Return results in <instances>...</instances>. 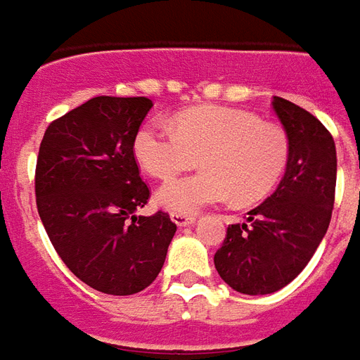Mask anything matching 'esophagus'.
<instances>
[{
	"label": "esophagus",
	"instance_id": "34e87169",
	"mask_svg": "<svg viewBox=\"0 0 360 360\" xmlns=\"http://www.w3.org/2000/svg\"><path fill=\"white\" fill-rule=\"evenodd\" d=\"M170 219H172V222H174L176 226H191V224L195 222V217H190V214H178V212H172Z\"/></svg>",
	"mask_w": 360,
	"mask_h": 360
}]
</instances>
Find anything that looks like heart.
<instances>
[{
  "instance_id": "1",
  "label": "heart",
  "mask_w": 360,
  "mask_h": 360,
  "mask_svg": "<svg viewBox=\"0 0 360 360\" xmlns=\"http://www.w3.org/2000/svg\"><path fill=\"white\" fill-rule=\"evenodd\" d=\"M136 161L159 180L195 167L205 170L170 180L157 191L159 205L178 214H195L232 198L251 205L269 195L290 161V138L280 124L224 105L180 111L172 130L146 122L134 138Z\"/></svg>"
}]
</instances>
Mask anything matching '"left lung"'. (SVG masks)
<instances>
[{
	"label": "left lung",
	"mask_w": 360,
	"mask_h": 360,
	"mask_svg": "<svg viewBox=\"0 0 360 360\" xmlns=\"http://www.w3.org/2000/svg\"><path fill=\"white\" fill-rule=\"evenodd\" d=\"M272 109L290 138V161L276 191L230 224L214 269L232 290L266 295L305 269L324 238L335 198V143L311 112L284 97Z\"/></svg>",
	"instance_id": "8db88e82"
}]
</instances>
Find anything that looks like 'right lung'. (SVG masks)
<instances>
[{
	"mask_svg": "<svg viewBox=\"0 0 360 360\" xmlns=\"http://www.w3.org/2000/svg\"><path fill=\"white\" fill-rule=\"evenodd\" d=\"M148 97L99 96L47 126L36 162V205L55 251L84 284L132 295L159 276L176 224L148 203L134 138Z\"/></svg>",
	"mask_w": 360,
	"mask_h": 360,
	"instance_id": "add662e5",
	"label": "right lung"
}]
</instances>
